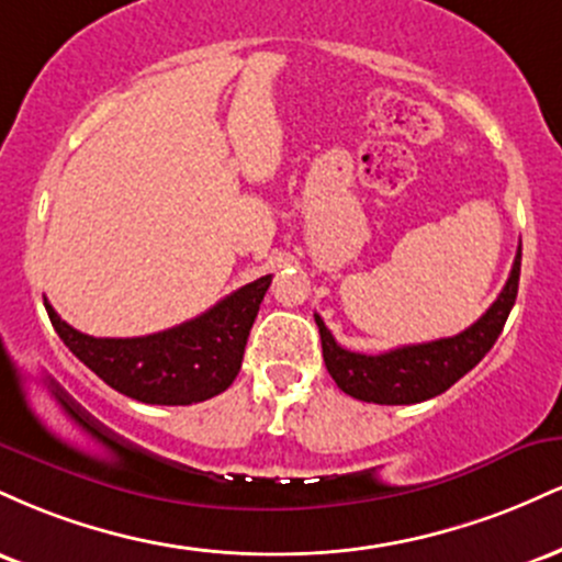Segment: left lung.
Instances as JSON below:
<instances>
[{
    "label": "left lung",
    "mask_w": 562,
    "mask_h": 562,
    "mask_svg": "<svg viewBox=\"0 0 562 562\" xmlns=\"http://www.w3.org/2000/svg\"><path fill=\"white\" fill-rule=\"evenodd\" d=\"M520 280V248L513 261L505 288L488 312L468 330L438 338L430 344H412L391 348L385 353H357L335 344L319 314H314L319 325L322 357L338 389L359 402L372 404H417L434 398L468 375L475 364L492 351L502 327L509 317Z\"/></svg>",
    "instance_id": "obj_1"
}]
</instances>
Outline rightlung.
Listing matches in <instances>:
<instances>
[{
	"label": "right lung",
	"mask_w": 562,
	"mask_h": 562,
	"mask_svg": "<svg viewBox=\"0 0 562 562\" xmlns=\"http://www.w3.org/2000/svg\"><path fill=\"white\" fill-rule=\"evenodd\" d=\"M272 274L237 288L200 317L142 338H92L47 306L55 333L97 378L145 404L184 406L227 391Z\"/></svg>",
	"instance_id": "obj_1"
}]
</instances>
